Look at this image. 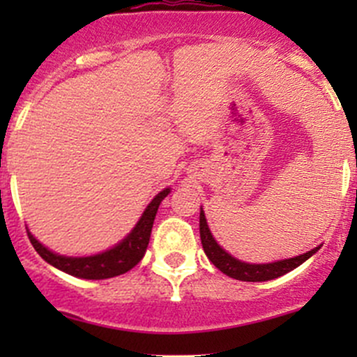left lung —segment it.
<instances>
[{
  "mask_svg": "<svg viewBox=\"0 0 357 357\" xmlns=\"http://www.w3.org/2000/svg\"><path fill=\"white\" fill-rule=\"evenodd\" d=\"M200 240L208 261H211L219 271L225 273L226 276L235 280H242V282H268V280L280 278V276L287 275V273H290L291 269H295L297 266H301L302 262L307 261L311 255H314L316 252L319 250V247H314L309 252H305V254L297 255V257L282 259V261H275V262H266V264H250V262H243L240 261V259L233 257L231 254H228L225 248L215 242L211 229H208L207 219H205V214L204 211H202V207H200Z\"/></svg>",
  "mask_w": 357,
  "mask_h": 357,
  "instance_id": "8db88e82",
  "label": "left lung"
}]
</instances>
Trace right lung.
I'll list each match as a JSON object with an SVG mask.
<instances>
[{"label":"right lung","mask_w":357,"mask_h":357,"mask_svg":"<svg viewBox=\"0 0 357 357\" xmlns=\"http://www.w3.org/2000/svg\"><path fill=\"white\" fill-rule=\"evenodd\" d=\"M171 193V188H164L160 193L153 197V200L146 205L143 211L142 218L135 225V228L124 236L119 243L114 247L107 248V250L100 252L95 255H86V257H68V255H60L56 252L50 250L48 247L43 245L41 242L36 240L27 229L29 240H31L32 247L36 248L39 255L45 259L48 264L53 268L60 269V271L67 273V275L75 276V278L82 280H107L114 278V276L124 275L129 269L135 268L145 255L146 247L150 242V233H152L153 221L158 211V205L165 197Z\"/></svg>","instance_id":"right-lung-1"}]
</instances>
